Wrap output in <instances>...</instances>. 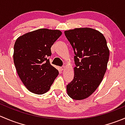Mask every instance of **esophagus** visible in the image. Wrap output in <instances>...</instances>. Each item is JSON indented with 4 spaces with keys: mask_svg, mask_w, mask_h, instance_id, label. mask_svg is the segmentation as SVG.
<instances>
[{
    "mask_svg": "<svg viewBox=\"0 0 125 125\" xmlns=\"http://www.w3.org/2000/svg\"><path fill=\"white\" fill-rule=\"evenodd\" d=\"M65 66H62V67H60V70H61V71H64L65 70Z\"/></svg>",
    "mask_w": 125,
    "mask_h": 125,
    "instance_id": "1",
    "label": "esophagus"
}]
</instances>
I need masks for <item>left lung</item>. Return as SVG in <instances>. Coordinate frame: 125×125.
<instances>
[{
	"label": "left lung",
	"mask_w": 125,
	"mask_h": 125,
	"mask_svg": "<svg viewBox=\"0 0 125 125\" xmlns=\"http://www.w3.org/2000/svg\"><path fill=\"white\" fill-rule=\"evenodd\" d=\"M74 51V77L66 86L74 100L90 96L100 85L107 70L109 50L100 31L91 28H77L65 31Z\"/></svg>",
	"instance_id": "obj_1"
}]
</instances>
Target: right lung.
<instances>
[{"mask_svg": "<svg viewBox=\"0 0 125 125\" xmlns=\"http://www.w3.org/2000/svg\"><path fill=\"white\" fill-rule=\"evenodd\" d=\"M62 34L60 30L39 29L16 40L14 63L21 81L31 93H46L59 75V71L50 64L48 57L51 55V46Z\"/></svg>", "mask_w": 125, "mask_h": 125, "instance_id": "1", "label": "right lung"}]
</instances>
